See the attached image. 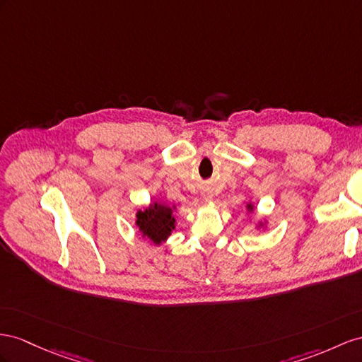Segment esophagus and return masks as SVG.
I'll return each mask as SVG.
<instances>
[{
    "label": "esophagus",
    "mask_w": 362,
    "mask_h": 362,
    "mask_svg": "<svg viewBox=\"0 0 362 362\" xmlns=\"http://www.w3.org/2000/svg\"><path fill=\"white\" fill-rule=\"evenodd\" d=\"M202 196H203V199H205L206 202H211V200H212V194H211L209 191H205V192L202 194Z\"/></svg>",
    "instance_id": "1"
}]
</instances>
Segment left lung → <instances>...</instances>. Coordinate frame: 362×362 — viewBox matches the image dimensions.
<instances>
[{
  "instance_id": "8db88e82",
  "label": "left lung",
  "mask_w": 362,
  "mask_h": 362,
  "mask_svg": "<svg viewBox=\"0 0 362 362\" xmlns=\"http://www.w3.org/2000/svg\"><path fill=\"white\" fill-rule=\"evenodd\" d=\"M254 209H255V205H254L252 202H249L247 205H246V212H247L249 216H251L252 212H254ZM254 226H255V229H257V230H258V229H264V228L267 226V220H266V218H263V220H258V221H255Z\"/></svg>"
}]
</instances>
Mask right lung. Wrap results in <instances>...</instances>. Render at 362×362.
<instances>
[{
  "instance_id": "right-lung-1",
  "label": "right lung",
  "mask_w": 362,
  "mask_h": 362,
  "mask_svg": "<svg viewBox=\"0 0 362 362\" xmlns=\"http://www.w3.org/2000/svg\"><path fill=\"white\" fill-rule=\"evenodd\" d=\"M175 211H177L175 205H168L160 200H153L148 206L137 209L136 226L141 237L156 246L166 242L177 226L174 217Z\"/></svg>"
}]
</instances>
